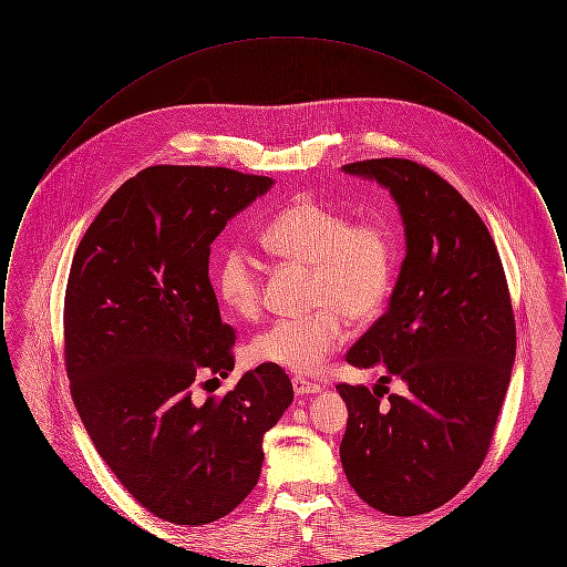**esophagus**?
I'll return each instance as SVG.
<instances>
[{"label": "esophagus", "instance_id": "1", "mask_svg": "<svg viewBox=\"0 0 567 567\" xmlns=\"http://www.w3.org/2000/svg\"><path fill=\"white\" fill-rule=\"evenodd\" d=\"M293 391L296 395H312V393H319L321 391V384L317 382H310V380H303V378H293Z\"/></svg>", "mask_w": 567, "mask_h": 567}]
</instances>
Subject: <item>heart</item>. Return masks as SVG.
<instances>
[{
  "label": "heart",
  "mask_w": 567,
  "mask_h": 567,
  "mask_svg": "<svg viewBox=\"0 0 567 567\" xmlns=\"http://www.w3.org/2000/svg\"><path fill=\"white\" fill-rule=\"evenodd\" d=\"M257 243L274 259L310 266L308 299L317 310L268 324L252 338L248 354L255 363L315 374L344 344L347 317L365 323L380 312L395 270L393 236L380 220H351L338 206L303 195L271 216L257 231ZM215 289L240 319H252L261 310V268L246 248L234 244L223 250Z\"/></svg>",
  "instance_id": "obj_1"
}]
</instances>
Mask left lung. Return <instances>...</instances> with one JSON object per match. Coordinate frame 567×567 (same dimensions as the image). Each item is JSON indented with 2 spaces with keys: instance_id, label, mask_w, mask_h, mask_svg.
<instances>
[{
  "instance_id": "left-lung-1",
  "label": "left lung",
  "mask_w": 567,
  "mask_h": 567,
  "mask_svg": "<svg viewBox=\"0 0 567 567\" xmlns=\"http://www.w3.org/2000/svg\"><path fill=\"white\" fill-rule=\"evenodd\" d=\"M344 172L391 190L408 248L386 312L347 361L384 363L382 378H402L408 393L382 404V384H336L349 408L340 458L368 506L425 514L453 499L488 453L516 352L511 291L483 218L433 169L384 157Z\"/></svg>"
}]
</instances>
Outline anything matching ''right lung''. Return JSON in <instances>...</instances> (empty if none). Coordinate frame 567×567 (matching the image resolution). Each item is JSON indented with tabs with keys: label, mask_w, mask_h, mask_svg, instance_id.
<instances>
[{
	"label": "right lung",
	"mask_w": 567,
	"mask_h": 567,
	"mask_svg": "<svg viewBox=\"0 0 567 567\" xmlns=\"http://www.w3.org/2000/svg\"><path fill=\"white\" fill-rule=\"evenodd\" d=\"M270 187L229 167L151 165L114 190L72 261L63 354L82 425L135 502L176 525L243 504L264 435L293 402L289 377L266 363L220 398L190 400L202 378L234 370L210 244Z\"/></svg>",
	"instance_id": "right-lung-1"
}]
</instances>
